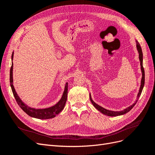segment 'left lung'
Returning a JSON list of instances; mask_svg holds the SVG:
<instances>
[{
  "label": "left lung",
  "instance_id": "obj_1",
  "mask_svg": "<svg viewBox=\"0 0 155 155\" xmlns=\"http://www.w3.org/2000/svg\"><path fill=\"white\" fill-rule=\"evenodd\" d=\"M137 50L138 51V53H139V59H140V66H141V70H142V80H141V85H140V90H139V92L138 94V96H137V100L136 101V102L134 103V104H133L131 106L127 108V109H124V110H121V111H112V110H107L104 108H103L102 107L98 105L97 104H96V103L94 101L92 100V97L91 96L90 94V100L92 102V105L94 106V107L96 109H97L98 110L100 111L101 113H103L104 114L107 115L109 116H120V115H123L124 114L127 113L128 112H129L131 109H133V107L135 105V104H137V102L138 100V98L140 97V95H141L142 90H143V88L144 86V83H145V72H144V68L143 67V53H142V48L141 46H140V43L138 42L137 41Z\"/></svg>",
  "mask_w": 155,
  "mask_h": 155
}]
</instances>
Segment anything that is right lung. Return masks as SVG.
I'll return each instance as SVG.
<instances>
[{"instance_id": "1", "label": "right lung", "mask_w": 155, "mask_h": 155, "mask_svg": "<svg viewBox=\"0 0 155 155\" xmlns=\"http://www.w3.org/2000/svg\"><path fill=\"white\" fill-rule=\"evenodd\" d=\"M13 51L12 55V60H13ZM10 86L13 94V96L15 97L18 105H19V107L23 110H24V112H26L28 115H29L31 117H33V118H38L41 120L53 118L64 109L65 104H66V101L67 100L68 83H67L66 85H65L64 91L62 97L61 98V100L59 101L58 104H56L55 105L51 107L46 108V109H34V108H31L28 105H26L25 104H24L17 94L15 90V88H14L13 85V63L12 64V67L10 68Z\"/></svg>"}]
</instances>
